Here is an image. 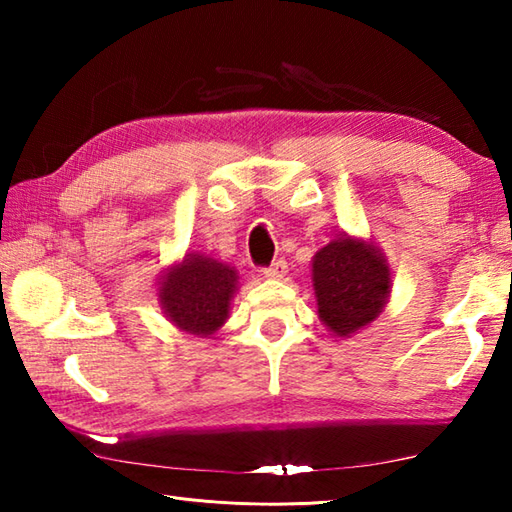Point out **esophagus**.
<instances>
[{"instance_id": "34e87169", "label": "esophagus", "mask_w": 512, "mask_h": 512, "mask_svg": "<svg viewBox=\"0 0 512 512\" xmlns=\"http://www.w3.org/2000/svg\"><path fill=\"white\" fill-rule=\"evenodd\" d=\"M288 273V264L284 262V259H277L275 264H270L268 268H264V275L268 279H281Z\"/></svg>"}]
</instances>
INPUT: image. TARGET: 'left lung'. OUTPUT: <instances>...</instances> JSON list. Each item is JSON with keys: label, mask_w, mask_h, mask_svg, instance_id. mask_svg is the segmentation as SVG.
Wrapping results in <instances>:
<instances>
[{"label": "left lung", "mask_w": 512, "mask_h": 512, "mask_svg": "<svg viewBox=\"0 0 512 512\" xmlns=\"http://www.w3.org/2000/svg\"><path fill=\"white\" fill-rule=\"evenodd\" d=\"M312 281L319 319L336 336H352L372 323L391 292L383 250L345 233L314 255Z\"/></svg>", "instance_id": "1"}]
</instances>
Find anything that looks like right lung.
<instances>
[{
	"instance_id": "1",
	"label": "right lung",
	"mask_w": 512,
	"mask_h": 512,
	"mask_svg": "<svg viewBox=\"0 0 512 512\" xmlns=\"http://www.w3.org/2000/svg\"><path fill=\"white\" fill-rule=\"evenodd\" d=\"M237 279V270L228 264L189 253L160 277V306L178 330L206 339L228 319Z\"/></svg>"
}]
</instances>
